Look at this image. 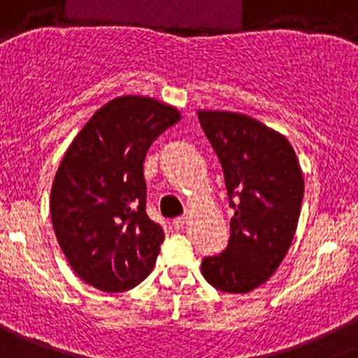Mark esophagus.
I'll return each mask as SVG.
<instances>
[{
	"instance_id": "obj_1",
	"label": "esophagus",
	"mask_w": 358,
	"mask_h": 358,
	"mask_svg": "<svg viewBox=\"0 0 358 358\" xmlns=\"http://www.w3.org/2000/svg\"><path fill=\"white\" fill-rule=\"evenodd\" d=\"M187 219H189V217H187V215H180V217L173 219V227H175V228H182L183 224L187 223Z\"/></svg>"
}]
</instances>
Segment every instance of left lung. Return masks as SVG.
Segmentation results:
<instances>
[{"label": "left lung", "mask_w": 358, "mask_h": 358, "mask_svg": "<svg viewBox=\"0 0 358 358\" xmlns=\"http://www.w3.org/2000/svg\"><path fill=\"white\" fill-rule=\"evenodd\" d=\"M217 155L230 207L228 246L205 257L201 273L217 291L244 294L267 282L287 253L298 227L303 176L289 141L235 112H198Z\"/></svg>", "instance_id": "left-lung-1"}]
</instances>
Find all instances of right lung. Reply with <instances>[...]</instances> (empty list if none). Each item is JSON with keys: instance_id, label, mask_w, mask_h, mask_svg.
I'll return each instance as SVG.
<instances>
[{"instance_id": "obj_1", "label": "right lung", "mask_w": 358, "mask_h": 358, "mask_svg": "<svg viewBox=\"0 0 358 358\" xmlns=\"http://www.w3.org/2000/svg\"><path fill=\"white\" fill-rule=\"evenodd\" d=\"M176 108L123 96L99 108L64 155L51 189V221L67 262L85 283L123 292L155 266L164 230L146 214L144 159Z\"/></svg>"}]
</instances>
